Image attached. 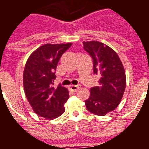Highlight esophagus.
<instances>
[{
	"label": "esophagus",
	"instance_id": "obj_1",
	"mask_svg": "<svg viewBox=\"0 0 149 149\" xmlns=\"http://www.w3.org/2000/svg\"><path fill=\"white\" fill-rule=\"evenodd\" d=\"M80 88H81V86H80V85H71V86H69V89H70V90L72 91V92H77Z\"/></svg>",
	"mask_w": 149,
	"mask_h": 149
}]
</instances>
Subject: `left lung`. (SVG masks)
I'll return each mask as SVG.
<instances>
[{"instance_id":"left-lung-1","label":"left lung","mask_w":149,"mask_h":149,"mask_svg":"<svg viewBox=\"0 0 149 149\" xmlns=\"http://www.w3.org/2000/svg\"><path fill=\"white\" fill-rule=\"evenodd\" d=\"M83 44L93 58V72L99 77L98 86L90 89L85 104L92 113L102 116L120 104L126 87L125 72L120 58L110 47L98 41Z\"/></svg>"}]
</instances>
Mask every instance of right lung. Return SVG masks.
<instances>
[{
  "mask_svg": "<svg viewBox=\"0 0 149 149\" xmlns=\"http://www.w3.org/2000/svg\"><path fill=\"white\" fill-rule=\"evenodd\" d=\"M72 43L45 44L33 52L23 74L24 93L35 113L46 119H54L65 112L68 91L58 85L54 87V71L63 54Z\"/></svg>",
  "mask_w": 149,
  "mask_h": 149,
  "instance_id": "right-lung-1",
  "label": "right lung"
}]
</instances>
